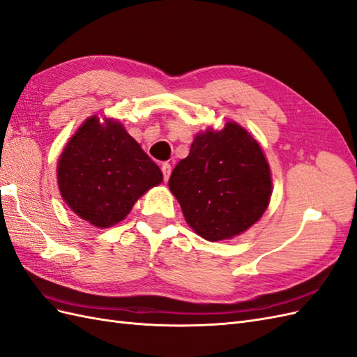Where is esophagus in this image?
Returning a JSON list of instances; mask_svg holds the SVG:
<instances>
[{
  "instance_id": "34e87169",
  "label": "esophagus",
  "mask_w": 357,
  "mask_h": 357,
  "mask_svg": "<svg viewBox=\"0 0 357 357\" xmlns=\"http://www.w3.org/2000/svg\"><path fill=\"white\" fill-rule=\"evenodd\" d=\"M160 169H162V174H164V180L168 181L169 174H171V165L168 164V162H165V164H162Z\"/></svg>"
}]
</instances>
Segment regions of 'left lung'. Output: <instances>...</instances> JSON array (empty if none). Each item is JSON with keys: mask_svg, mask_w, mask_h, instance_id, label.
I'll use <instances>...</instances> for the list:
<instances>
[{"mask_svg": "<svg viewBox=\"0 0 357 357\" xmlns=\"http://www.w3.org/2000/svg\"><path fill=\"white\" fill-rule=\"evenodd\" d=\"M190 228L208 241L228 240L256 223L271 198V174L261 146L228 122L193 139L169 177Z\"/></svg>", "mask_w": 357, "mask_h": 357, "instance_id": "8db88e82", "label": "left lung"}]
</instances>
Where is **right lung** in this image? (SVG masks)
I'll return each mask as SVG.
<instances>
[{"label": "right lung", "instance_id": "add662e5", "mask_svg": "<svg viewBox=\"0 0 357 357\" xmlns=\"http://www.w3.org/2000/svg\"><path fill=\"white\" fill-rule=\"evenodd\" d=\"M162 181V172L125 128L89 117L63 149L58 185L70 208L98 228L125 219L135 201Z\"/></svg>", "mask_w": 357, "mask_h": 357}]
</instances>
